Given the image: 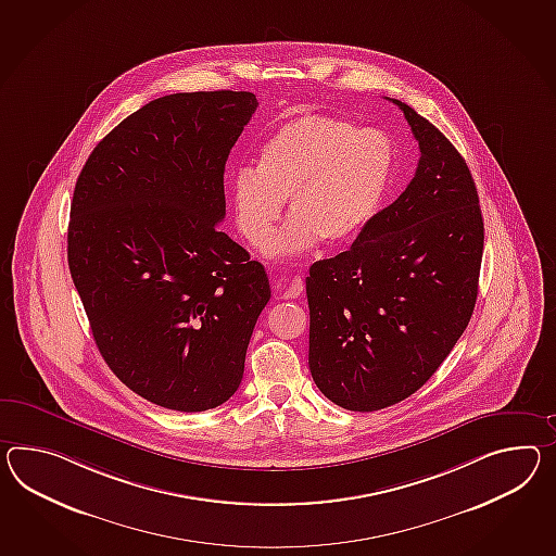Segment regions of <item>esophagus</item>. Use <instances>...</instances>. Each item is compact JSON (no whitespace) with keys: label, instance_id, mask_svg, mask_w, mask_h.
<instances>
[{"label":"esophagus","instance_id":"1","mask_svg":"<svg viewBox=\"0 0 556 556\" xmlns=\"http://www.w3.org/2000/svg\"><path fill=\"white\" fill-rule=\"evenodd\" d=\"M277 289H281L283 299H298L303 293V279L293 277V279H277Z\"/></svg>","mask_w":556,"mask_h":556}]
</instances>
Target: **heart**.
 <instances>
[{"instance_id":"obj_1","label":"heart","mask_w":556,"mask_h":556,"mask_svg":"<svg viewBox=\"0 0 556 556\" xmlns=\"http://www.w3.org/2000/svg\"><path fill=\"white\" fill-rule=\"evenodd\" d=\"M390 173L392 149L378 130L299 114L261 147L257 170L241 166L230 175L232 218L244 241L261 247L287 198L292 217L265 244L269 257H293L319 239L348 243L378 213Z\"/></svg>"}]
</instances>
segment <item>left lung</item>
Returning a JSON list of instances; mask_svg holds the SVG:
<instances>
[{
  "label": "left lung",
  "mask_w": 556,
  "mask_h": 556,
  "mask_svg": "<svg viewBox=\"0 0 556 556\" xmlns=\"http://www.w3.org/2000/svg\"><path fill=\"white\" fill-rule=\"evenodd\" d=\"M420 161L406 190L307 277L309 369L327 400L376 412L418 392L475 312L484 220L460 152L412 106Z\"/></svg>",
  "instance_id": "left-lung-1"
}]
</instances>
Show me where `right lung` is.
<instances>
[{"label": "right lung", "mask_w": 556, "mask_h": 556, "mask_svg": "<svg viewBox=\"0 0 556 556\" xmlns=\"http://www.w3.org/2000/svg\"><path fill=\"white\" fill-rule=\"evenodd\" d=\"M251 92L163 96L92 150L74 189L68 265L104 362L156 406L204 412L239 390L265 267L217 229Z\"/></svg>", "instance_id": "add662e5"}]
</instances>
